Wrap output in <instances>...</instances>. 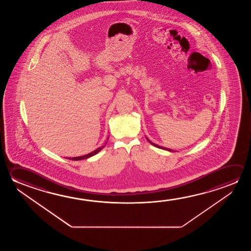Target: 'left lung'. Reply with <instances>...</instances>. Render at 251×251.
<instances>
[{"mask_svg": "<svg viewBox=\"0 0 251 251\" xmlns=\"http://www.w3.org/2000/svg\"><path fill=\"white\" fill-rule=\"evenodd\" d=\"M147 140H148L149 142H150V144H151L153 146H155V147H156V148L163 149V150L168 151H173V150H171V149L165 148V147H162V146H159V145H157V144H153V143L151 142V141H150L148 138H147Z\"/></svg>", "mask_w": 251, "mask_h": 251, "instance_id": "obj_1", "label": "left lung"}]
</instances>
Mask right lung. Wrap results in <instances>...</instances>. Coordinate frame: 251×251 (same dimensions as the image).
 <instances>
[{
	"mask_svg": "<svg viewBox=\"0 0 251 251\" xmlns=\"http://www.w3.org/2000/svg\"><path fill=\"white\" fill-rule=\"evenodd\" d=\"M107 144V143H106ZM106 145V144H105ZM104 148V146L102 147H100V148L96 149L95 151H94L93 152H91L89 154H86L85 156H76V157H68L70 160H82V159H86V158H88V157H91V156H95L96 155L98 152L100 151L102 149Z\"/></svg>",
	"mask_w": 251,
	"mask_h": 251,
	"instance_id": "right-lung-1",
	"label": "right lung"
}]
</instances>
